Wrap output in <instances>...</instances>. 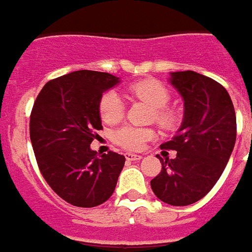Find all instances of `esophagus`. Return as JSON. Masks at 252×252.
Returning <instances> with one entry per match:
<instances>
[{"label":"esophagus","instance_id":"1","mask_svg":"<svg viewBox=\"0 0 252 252\" xmlns=\"http://www.w3.org/2000/svg\"><path fill=\"white\" fill-rule=\"evenodd\" d=\"M125 157L127 161H139V159L142 158V156H139V154H133V153H126L125 154Z\"/></svg>","mask_w":252,"mask_h":252}]
</instances>
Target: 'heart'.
Segmentation results:
<instances>
[{
	"label": "heart",
	"mask_w": 252,
	"mask_h": 252,
	"mask_svg": "<svg viewBox=\"0 0 252 252\" xmlns=\"http://www.w3.org/2000/svg\"><path fill=\"white\" fill-rule=\"evenodd\" d=\"M128 93L134 98L144 100L154 108V119L162 128L172 130L179 126L181 115L176 110L166 106L170 99V93L165 84L156 79H144L128 86ZM99 114L106 124H117L125 114V102L115 90H108L100 96ZM153 128L137 127L125 125L113 133V141L126 150H139L145 144L154 138Z\"/></svg>",
	"instance_id": "b5f03b06"
}]
</instances>
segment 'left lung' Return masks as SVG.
<instances>
[{
  "mask_svg": "<svg viewBox=\"0 0 252 252\" xmlns=\"http://www.w3.org/2000/svg\"><path fill=\"white\" fill-rule=\"evenodd\" d=\"M169 82L184 100V119L172 141L161 149L176 150L162 159L152 181L161 201L184 207L199 201L220 179L236 141V115L227 90L194 71L172 72Z\"/></svg>",
  "mask_w": 252,
  "mask_h": 252,
  "instance_id": "obj_1",
  "label": "left lung"
}]
</instances>
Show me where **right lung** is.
I'll return each instance as SVG.
<instances>
[{
    "instance_id": "add662e5",
    "label": "right lung",
    "mask_w": 252,
    "mask_h": 252,
    "mask_svg": "<svg viewBox=\"0 0 252 252\" xmlns=\"http://www.w3.org/2000/svg\"><path fill=\"white\" fill-rule=\"evenodd\" d=\"M119 78L98 71H75L49 80L33 104L29 134L38 169L67 203L91 208L114 193L125 156H98L90 148L102 128L99 100Z\"/></svg>"
}]
</instances>
